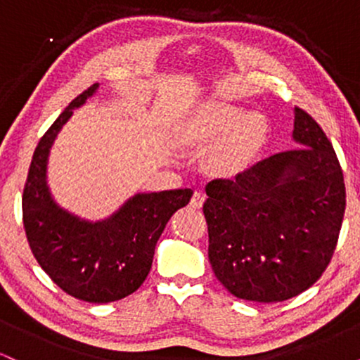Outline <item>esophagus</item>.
I'll use <instances>...</instances> for the list:
<instances>
[{
  "label": "esophagus",
  "instance_id": "obj_1",
  "mask_svg": "<svg viewBox=\"0 0 360 360\" xmlns=\"http://www.w3.org/2000/svg\"><path fill=\"white\" fill-rule=\"evenodd\" d=\"M203 203H205V196H203V193H200V191L194 193L191 201H189V205H191L193 210H200L201 206H203Z\"/></svg>",
  "mask_w": 360,
  "mask_h": 360
}]
</instances>
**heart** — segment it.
<instances>
[{"mask_svg": "<svg viewBox=\"0 0 360 360\" xmlns=\"http://www.w3.org/2000/svg\"><path fill=\"white\" fill-rule=\"evenodd\" d=\"M269 134L267 120L259 111H243L225 101H205L186 113L176 127L179 146L206 154V169L213 176H240L250 167Z\"/></svg>", "mask_w": 360, "mask_h": 360, "instance_id": "heart-1", "label": "heart"}]
</instances>
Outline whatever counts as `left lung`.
I'll return each instance as SVG.
<instances>
[{"instance_id": "1", "label": "left lung", "mask_w": 360, "mask_h": 360, "mask_svg": "<svg viewBox=\"0 0 360 360\" xmlns=\"http://www.w3.org/2000/svg\"><path fill=\"white\" fill-rule=\"evenodd\" d=\"M292 139L235 179L206 184L208 259L233 296L257 303L295 298L321 278L345 213V184L332 143L295 108Z\"/></svg>"}]
</instances>
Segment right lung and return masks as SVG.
Returning <instances> with one entry per match:
<instances>
[{"instance_id": "obj_1", "label": "right lung", "mask_w": 360, "mask_h": 360, "mask_svg": "<svg viewBox=\"0 0 360 360\" xmlns=\"http://www.w3.org/2000/svg\"><path fill=\"white\" fill-rule=\"evenodd\" d=\"M96 89L94 82L74 98L40 139L23 188L22 210L32 254L49 278L74 298L111 303L142 286L169 218L189 203L193 191L135 194L101 221L81 220L53 201L47 186L49 152L74 108L84 105Z\"/></svg>"}]
</instances>
